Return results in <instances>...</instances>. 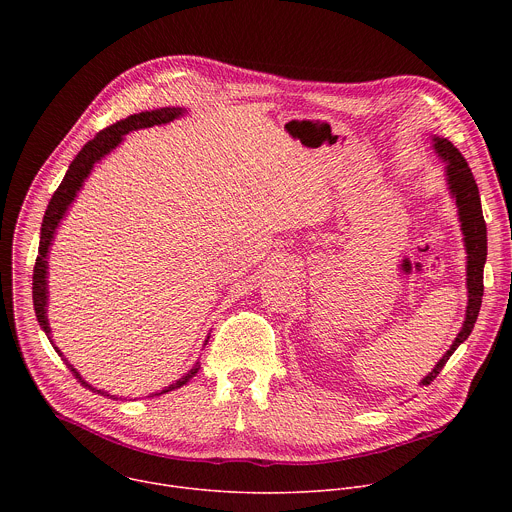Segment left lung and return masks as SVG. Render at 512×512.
<instances>
[{
	"label": "left lung",
	"mask_w": 512,
	"mask_h": 512,
	"mask_svg": "<svg viewBox=\"0 0 512 512\" xmlns=\"http://www.w3.org/2000/svg\"><path fill=\"white\" fill-rule=\"evenodd\" d=\"M431 145L444 162L446 170V182L448 190L458 206V218H460V227L464 235V247H466V287H468V306H466V320L452 342L450 350L437 360L435 367L427 377L421 379L419 385H429L440 371L446 367V362L454 354V350L468 340L480 306H482V296H484V263H486V223L482 216V204H480V192L476 186V180L472 176V170L468 168V162L462 158V154L454 148V143L448 141L446 137L440 135H431Z\"/></svg>",
	"instance_id": "1"
}]
</instances>
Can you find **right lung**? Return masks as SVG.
I'll use <instances>...</instances> for the list:
<instances>
[{
    "mask_svg": "<svg viewBox=\"0 0 512 512\" xmlns=\"http://www.w3.org/2000/svg\"><path fill=\"white\" fill-rule=\"evenodd\" d=\"M186 113L184 107H162V109H154V111H141V113H135L123 121H117L115 125L103 129L101 133L95 135V139H91L89 143H85V148L79 152V156L72 160V164L68 166L60 186L56 188L54 196L50 198L48 202V208L44 212V221H42V229H40V247H38V257H36V265H34V277H32V298H34V312H36V318L40 322V328L46 332L48 340L52 342V336H50V324H48V253H50V245L54 241V235H56V229L60 227V221L64 218L66 210L70 208V204L75 202L77 194L81 192L85 180L89 178L91 170L95 168L97 162H101L107 154H111L117 145L123 141V137L129 133V131H137V129H145V127H154V125H166L178 117H182ZM208 342V340H206ZM54 346V342H52ZM54 350L62 356V360L66 362V367L72 371V375H75L83 387H89L101 395H107L105 391L101 389H95L93 385H89L81 373L72 367V364L64 358V354L54 346ZM200 369V362H196L194 367L182 377L178 379L176 383H172L170 387H164L160 393L156 395H164V393H170L174 389H180L182 385H186ZM113 399H117L115 395H111ZM154 397V395H152Z\"/></svg>",
    "mask_w": 512,
    "mask_h": 512,
    "instance_id": "add662e5",
    "label": "right lung"
}]
</instances>
